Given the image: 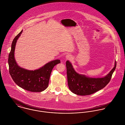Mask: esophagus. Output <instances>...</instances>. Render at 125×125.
<instances>
[{"label": "esophagus", "mask_w": 125, "mask_h": 125, "mask_svg": "<svg viewBox=\"0 0 125 125\" xmlns=\"http://www.w3.org/2000/svg\"><path fill=\"white\" fill-rule=\"evenodd\" d=\"M72 58H73V57H72V55H71L70 54H68L65 56V59L67 60H71V59H72Z\"/></svg>", "instance_id": "1"}]
</instances>
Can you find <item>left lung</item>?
I'll return each mask as SVG.
<instances>
[{"label":"left lung","mask_w":125,"mask_h":125,"mask_svg":"<svg viewBox=\"0 0 125 125\" xmlns=\"http://www.w3.org/2000/svg\"><path fill=\"white\" fill-rule=\"evenodd\" d=\"M66 65L69 89L73 93L83 96L92 94L104 88L111 79L116 69V62L115 61L114 67L108 74L104 77L97 78L77 73L69 60L66 61Z\"/></svg>","instance_id":"obj_1"}]
</instances>
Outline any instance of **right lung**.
Returning <instances> with one entry per match:
<instances>
[{
	"mask_svg": "<svg viewBox=\"0 0 125 125\" xmlns=\"http://www.w3.org/2000/svg\"><path fill=\"white\" fill-rule=\"evenodd\" d=\"M22 31L23 30L15 37L11 44L8 58L9 73L13 81L19 87L31 92H41L48 88L52 70L60 63V60L56 59L50 61L34 70H29L20 67L15 60L14 51L17 41Z\"/></svg>",
	"mask_w": 125,
	"mask_h": 125,
	"instance_id": "right-lung-1",
	"label": "right lung"
}]
</instances>
